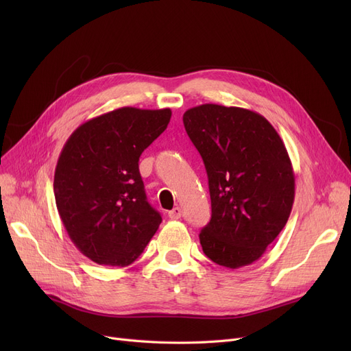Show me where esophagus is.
<instances>
[{"mask_svg":"<svg viewBox=\"0 0 351 351\" xmlns=\"http://www.w3.org/2000/svg\"><path fill=\"white\" fill-rule=\"evenodd\" d=\"M168 215H169V217H171L172 220H178V219H180V216H182V209H180V208H173Z\"/></svg>","mask_w":351,"mask_h":351,"instance_id":"1","label":"esophagus"}]
</instances>
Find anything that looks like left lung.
I'll return each instance as SVG.
<instances>
[{"label":"left lung","mask_w":351,"mask_h":351,"mask_svg":"<svg viewBox=\"0 0 351 351\" xmlns=\"http://www.w3.org/2000/svg\"><path fill=\"white\" fill-rule=\"evenodd\" d=\"M204 159L212 217L200 230L212 262L239 269L261 259L282 232L294 202V172L271 123L254 110L204 104L183 114Z\"/></svg>","instance_id":"left-lung-1"}]
</instances>
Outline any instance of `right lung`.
I'll return each instance as SVG.
<instances>
[{"label": "right lung", "instance_id": "add662e5", "mask_svg": "<svg viewBox=\"0 0 351 351\" xmlns=\"http://www.w3.org/2000/svg\"><path fill=\"white\" fill-rule=\"evenodd\" d=\"M172 110L123 106L80 125L53 176L55 204L77 249L98 265L134 263L162 217L147 204L139 156L168 126Z\"/></svg>", "mask_w": 351, "mask_h": 351}]
</instances>
